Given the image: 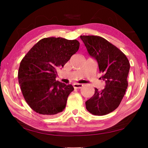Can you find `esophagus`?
<instances>
[{
	"label": "esophagus",
	"instance_id": "obj_1",
	"mask_svg": "<svg viewBox=\"0 0 148 148\" xmlns=\"http://www.w3.org/2000/svg\"><path fill=\"white\" fill-rule=\"evenodd\" d=\"M73 86L74 88H75V89H80V88H82L84 85L82 84H77V83H75V84H73Z\"/></svg>",
	"mask_w": 148,
	"mask_h": 148
}]
</instances>
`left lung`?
Masks as SVG:
<instances>
[{"mask_svg": "<svg viewBox=\"0 0 148 148\" xmlns=\"http://www.w3.org/2000/svg\"><path fill=\"white\" fill-rule=\"evenodd\" d=\"M87 51L97 62L105 82L104 90L95 88L92 98L86 102L91 114L102 116L118 108L128 86L130 64L127 56L106 39L96 36H81Z\"/></svg>", "mask_w": 148, "mask_h": 148, "instance_id": "1", "label": "left lung"}]
</instances>
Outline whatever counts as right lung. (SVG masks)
Instances as JSON below:
<instances>
[{
    "instance_id": "add662e5",
    "label": "right lung",
    "mask_w": 148,
    "mask_h": 148,
    "mask_svg": "<svg viewBox=\"0 0 148 148\" xmlns=\"http://www.w3.org/2000/svg\"><path fill=\"white\" fill-rule=\"evenodd\" d=\"M79 48L76 40L45 38L32 47L20 62L18 79L23 96L32 110L46 116L61 112L72 85L56 81L63 67Z\"/></svg>"
}]
</instances>
